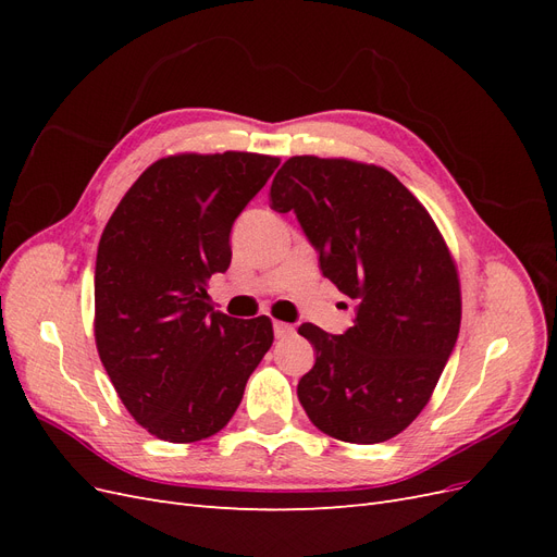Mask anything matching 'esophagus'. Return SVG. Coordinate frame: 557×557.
<instances>
[{"mask_svg": "<svg viewBox=\"0 0 557 557\" xmlns=\"http://www.w3.org/2000/svg\"><path fill=\"white\" fill-rule=\"evenodd\" d=\"M274 334H276V339H288V336L295 334V327L288 325V323H281V320H276V323H274Z\"/></svg>", "mask_w": 557, "mask_h": 557, "instance_id": "esophagus-1", "label": "esophagus"}]
</instances>
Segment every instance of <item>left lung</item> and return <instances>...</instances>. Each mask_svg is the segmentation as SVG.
<instances>
[{
    "instance_id": "left-lung-1",
    "label": "left lung",
    "mask_w": 557,
    "mask_h": 557,
    "mask_svg": "<svg viewBox=\"0 0 557 557\" xmlns=\"http://www.w3.org/2000/svg\"><path fill=\"white\" fill-rule=\"evenodd\" d=\"M272 209L297 213L323 276L358 301L339 336L299 327L315 348L301 407L339 442L393 440L428 407L458 342L462 295L446 239L397 176L348 158L285 160Z\"/></svg>"
}]
</instances>
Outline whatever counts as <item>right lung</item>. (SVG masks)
I'll use <instances>...</instances> for the list:
<instances>
[{"mask_svg": "<svg viewBox=\"0 0 557 557\" xmlns=\"http://www.w3.org/2000/svg\"><path fill=\"white\" fill-rule=\"evenodd\" d=\"M278 162L244 150L160 158L134 181L99 239V360L132 418L162 442L221 432L272 348V320L213 311L207 278L230 267L234 218Z\"/></svg>", "mask_w": 557, "mask_h": 557, "instance_id": "add662e5", "label": "right lung"}]
</instances>
